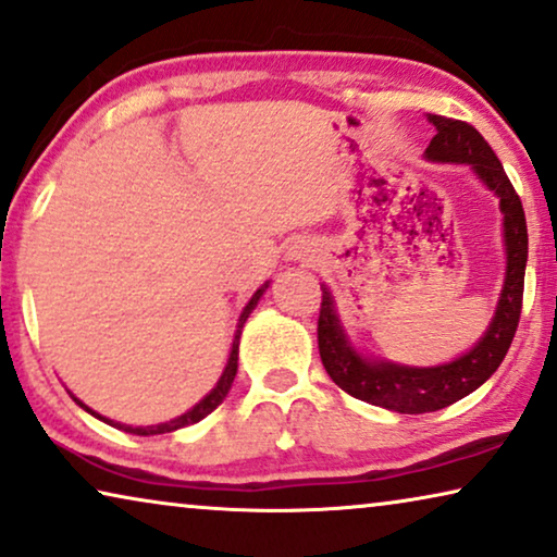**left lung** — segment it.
Segmentation results:
<instances>
[{
    "instance_id": "8db88e82",
    "label": "left lung",
    "mask_w": 557,
    "mask_h": 557,
    "mask_svg": "<svg viewBox=\"0 0 557 557\" xmlns=\"http://www.w3.org/2000/svg\"><path fill=\"white\" fill-rule=\"evenodd\" d=\"M437 127L426 158L442 163H470L474 173L493 188L505 213V246H507V276L499 296L493 324L482 342L470 354L459 357L453 364L434 369H412L382 361H367L346 344L334 313L332 294L321 286L319 309V354L326 374L346 394L369 405L392 409L399 414L437 412L455 405L457 399L485 384L495 369L503 364L512 336L518 332L522 311V288H525L528 261V223L522 200L507 178L503 163L490 148L487 140L470 123L445 115H430Z\"/></svg>"
}]
</instances>
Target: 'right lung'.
I'll return each instance as SVG.
<instances>
[{
	"label": "right lung",
	"instance_id": "obj_1",
	"mask_svg": "<svg viewBox=\"0 0 557 557\" xmlns=\"http://www.w3.org/2000/svg\"><path fill=\"white\" fill-rule=\"evenodd\" d=\"M265 288V286H263ZM263 288H259V292H256V296L251 298V301H248V306L244 309V313H240V319H238V332H236V342H233V349H231V359H228V367H225V372H223V376H221V382H219V386H215V389L208 394L206 399H200L196 407L190 409V412H185V414H181L178 419H171V422H165V424H158V426H125V424H115V422H110L108 419V424H112V426H117V430H125V432H131V434H165V432H173V430H181V426H188V424H196V422H200V419L203 417H208L213 412L215 407L221 405V401L225 399V394H228V389H231V384H233V379H236V372H238V338H240V329H244V324H246V319H248V313L253 311V306H256V301H259L261 298V294H263ZM79 407L83 409H87L83 401L79 399H75ZM87 412L90 414H95L92 409H87ZM98 419H104V417H100V414H95Z\"/></svg>",
	"mask_w": 557,
	"mask_h": 557
}]
</instances>
